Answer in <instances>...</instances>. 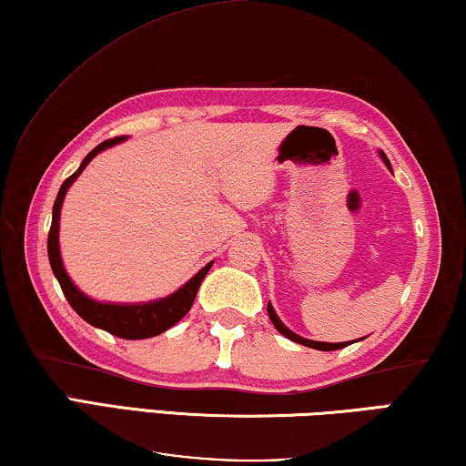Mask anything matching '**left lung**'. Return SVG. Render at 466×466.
I'll return each instance as SVG.
<instances>
[{"label": "left lung", "mask_w": 466, "mask_h": 466, "mask_svg": "<svg viewBox=\"0 0 466 466\" xmlns=\"http://www.w3.org/2000/svg\"><path fill=\"white\" fill-rule=\"evenodd\" d=\"M380 157H381L383 164L388 166V169H392V166H390V159L386 157V153L380 151ZM268 313H269L271 323H273V326H276V329L279 331V334L286 336L288 339H292V342L302 344V346H309V349H315V350H338V349H344V346H349L346 342H336V344H334V342H315V339H307V338H302V336H299V334H294L292 329H288V328L284 326L282 319H279V317H278V313L273 311L271 302H268Z\"/></svg>", "instance_id": "obj_1"}]
</instances>
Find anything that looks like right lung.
I'll return each mask as SVG.
<instances>
[{"instance_id": "add662e5", "label": "right lung", "mask_w": 466, "mask_h": 466, "mask_svg": "<svg viewBox=\"0 0 466 466\" xmlns=\"http://www.w3.org/2000/svg\"><path fill=\"white\" fill-rule=\"evenodd\" d=\"M127 138L128 137H116V138L103 140L101 145L95 147V149L86 155L76 172H74L68 180H64V184L60 187V193L56 197L54 213H51L47 255H49V265L51 269H54V276L57 278V282L62 286L66 300L70 302V307L83 317L86 323H91L93 328L106 329L117 338L143 339V338L159 336L161 331L176 326V323H178L182 317L190 311V307H193L195 297L198 292V286H201V282L205 279L207 271L211 269L213 261L207 263L201 271L195 273L187 284L169 294V297H164L159 300H149V302H135V305L95 300L91 297H86L83 290H78V286L72 282L68 271L64 268L62 253H60V216H62V205H64L66 193H68V188L72 187L74 180L83 174V169L91 164L95 155L109 149V147L124 143Z\"/></svg>"}]
</instances>
